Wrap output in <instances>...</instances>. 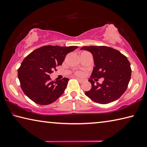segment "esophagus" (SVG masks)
I'll return each instance as SVG.
<instances>
[{"label":"esophagus","mask_w":147,"mask_h":147,"mask_svg":"<svg viewBox=\"0 0 147 147\" xmlns=\"http://www.w3.org/2000/svg\"><path fill=\"white\" fill-rule=\"evenodd\" d=\"M76 78L77 80H78L80 83H83L84 82V81L83 80H82V79H80V78Z\"/></svg>","instance_id":"obj_1"}]
</instances>
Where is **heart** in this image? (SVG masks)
Segmentation results:
<instances>
[{"label": "heart", "instance_id": "heart-1", "mask_svg": "<svg viewBox=\"0 0 147 147\" xmlns=\"http://www.w3.org/2000/svg\"><path fill=\"white\" fill-rule=\"evenodd\" d=\"M76 74L79 76H82L83 75V73L81 71H77V72H76Z\"/></svg>", "mask_w": 147, "mask_h": 147}]
</instances>
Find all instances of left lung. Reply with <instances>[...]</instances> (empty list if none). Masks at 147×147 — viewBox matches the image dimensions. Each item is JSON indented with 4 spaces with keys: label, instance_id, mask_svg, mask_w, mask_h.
<instances>
[{
    "label": "left lung",
    "instance_id": "obj_1",
    "mask_svg": "<svg viewBox=\"0 0 147 147\" xmlns=\"http://www.w3.org/2000/svg\"><path fill=\"white\" fill-rule=\"evenodd\" d=\"M93 54L94 66L89 82L91 89L85 94L95 102L106 104L117 100L128 88L131 70L126 57L117 50L106 46L83 47ZM105 78L94 84L93 78ZM96 79H94L95 80Z\"/></svg>",
    "mask_w": 147,
    "mask_h": 147
}]
</instances>
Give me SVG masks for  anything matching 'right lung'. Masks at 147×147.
<instances>
[{"instance_id": "obj_1", "label": "right lung", "mask_w": 147, "mask_h": 147, "mask_svg": "<svg viewBox=\"0 0 147 147\" xmlns=\"http://www.w3.org/2000/svg\"><path fill=\"white\" fill-rule=\"evenodd\" d=\"M77 46L41 47L29 54L18 69V78L24 93L40 105L56 101L65 90L67 78L51 81L50 74L61 65L67 54Z\"/></svg>"}]
</instances>
